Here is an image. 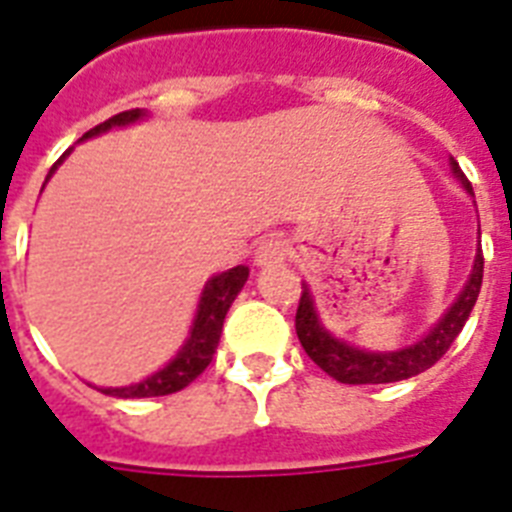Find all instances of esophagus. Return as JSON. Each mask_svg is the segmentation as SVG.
Listing matches in <instances>:
<instances>
[{"mask_svg": "<svg viewBox=\"0 0 512 512\" xmlns=\"http://www.w3.org/2000/svg\"><path fill=\"white\" fill-rule=\"evenodd\" d=\"M284 255H286L284 242L276 239V236H268V239H263V242L257 244L255 265H260V268H270V265L284 263Z\"/></svg>", "mask_w": 512, "mask_h": 512, "instance_id": "1", "label": "esophagus"}]
</instances>
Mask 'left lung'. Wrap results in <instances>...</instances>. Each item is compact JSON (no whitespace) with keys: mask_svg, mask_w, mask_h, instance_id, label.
Here are the masks:
<instances>
[{"mask_svg":"<svg viewBox=\"0 0 512 512\" xmlns=\"http://www.w3.org/2000/svg\"><path fill=\"white\" fill-rule=\"evenodd\" d=\"M452 176L458 178L463 189L473 197V189L468 184V178L463 176V170L450 157ZM481 278H484V255L481 249H476V260H473L471 276L460 289L458 299L447 307V313L418 339V342L400 347L392 352H373L355 347V344L336 339L326 326H323L321 315L315 310V299L310 286L302 284V297H299L297 307V336L302 347H305L307 357L313 360L321 371L336 378L339 384H392V381H405L418 373L429 371L431 365L450 350V344L458 339L463 331L468 315H471L476 297L481 292Z\"/></svg>","mask_w":512,"mask_h":512,"instance_id":"obj_1","label":"left lung"}]
</instances>
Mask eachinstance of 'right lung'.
Returning a JSON list of instances; mask_svg holds the SVG:
<instances>
[{"label":"right lung","instance_id":"1","mask_svg":"<svg viewBox=\"0 0 512 512\" xmlns=\"http://www.w3.org/2000/svg\"><path fill=\"white\" fill-rule=\"evenodd\" d=\"M144 118H147V112L144 110L120 112V115H112L105 123H99L97 128H91L89 134H83V139L105 134L110 128L131 126V123H139V120ZM70 152H73V147H70L60 160L54 162L47 181L52 178L57 165H62V160H65ZM47 181H44V184H47ZM41 189H44V186H41ZM247 278V265H236V268L223 270V273L210 278L205 284V289H202V297H199L197 313H194V321H191L189 336H186V342L181 344V350L176 352V357L168 360L160 371H155L152 376L144 378V381H136V384L128 386H99V392L110 394V397H120V400H141V397H165V394L181 392L184 386H189L199 373L205 371L207 365L213 363V355L215 350H218L220 331H223V321H226L228 307L234 305V299L239 297L242 286L247 284Z\"/></svg>","mask_w":512,"mask_h":512}]
</instances>
